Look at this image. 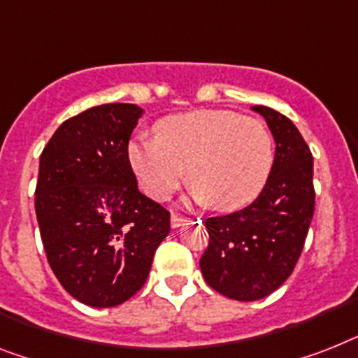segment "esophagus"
Listing matches in <instances>:
<instances>
[{"label": "esophagus", "instance_id": "obj_1", "mask_svg": "<svg viewBox=\"0 0 358 358\" xmlns=\"http://www.w3.org/2000/svg\"><path fill=\"white\" fill-rule=\"evenodd\" d=\"M188 221L190 220H186V217H181V215L173 214L172 217H170V225H172V229H179V227H182V225H188Z\"/></svg>", "mask_w": 358, "mask_h": 358}]
</instances>
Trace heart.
I'll use <instances>...</instances> for the list:
<instances>
[{"label":"heart","mask_w":358,"mask_h":358,"mask_svg":"<svg viewBox=\"0 0 358 358\" xmlns=\"http://www.w3.org/2000/svg\"><path fill=\"white\" fill-rule=\"evenodd\" d=\"M157 137H135L128 161L148 197L164 201L190 173V199L234 212L258 199L274 166L264 124L227 109H197L159 120Z\"/></svg>","instance_id":"b5f03b06"}]
</instances>
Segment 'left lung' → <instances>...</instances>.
Returning <instances> with one entry per match:
<instances>
[{
    "instance_id": "1",
    "label": "left lung",
    "mask_w": 358,
    "mask_h": 358,
    "mask_svg": "<svg viewBox=\"0 0 358 358\" xmlns=\"http://www.w3.org/2000/svg\"><path fill=\"white\" fill-rule=\"evenodd\" d=\"M273 133L274 166L258 199L243 210L205 221L210 241L199 267L214 291L239 302L268 296L291 276L313 212V155L287 117L252 106Z\"/></svg>"
}]
</instances>
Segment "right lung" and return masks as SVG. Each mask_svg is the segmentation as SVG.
Here are the masks:
<instances>
[{"mask_svg": "<svg viewBox=\"0 0 358 358\" xmlns=\"http://www.w3.org/2000/svg\"><path fill=\"white\" fill-rule=\"evenodd\" d=\"M144 109L102 104L60 124L40 157L36 217L52 273L91 307L124 303L146 282L170 214L138 192L128 144Z\"/></svg>", "mask_w": 358, "mask_h": 358, "instance_id": "obj_1", "label": "right lung"}]
</instances>
